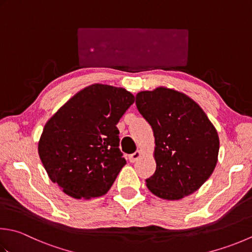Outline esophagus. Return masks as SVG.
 I'll list each match as a JSON object with an SVG mask.
<instances>
[{
    "mask_svg": "<svg viewBox=\"0 0 252 252\" xmlns=\"http://www.w3.org/2000/svg\"><path fill=\"white\" fill-rule=\"evenodd\" d=\"M141 156H142V153L140 151H136L135 153H133V154L129 156V160L131 162H135L137 159H140Z\"/></svg>",
    "mask_w": 252,
    "mask_h": 252,
    "instance_id": "1",
    "label": "esophagus"
}]
</instances>
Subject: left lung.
I'll use <instances>...</instances> for the list:
<instances>
[{
    "mask_svg": "<svg viewBox=\"0 0 252 252\" xmlns=\"http://www.w3.org/2000/svg\"><path fill=\"white\" fill-rule=\"evenodd\" d=\"M137 110L155 136L156 170L146 186L155 195L179 200L210 178L220 140L202 108L185 94L158 87L135 96Z\"/></svg>",
    "mask_w": 252,
    "mask_h": 252,
    "instance_id": "1",
    "label": "left lung"
}]
</instances>
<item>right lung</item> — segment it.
I'll list each match as a JSON object with an SVG mask.
<instances>
[{
  "label": "right lung",
  "mask_w": 252,
  "mask_h": 252,
  "mask_svg": "<svg viewBox=\"0 0 252 252\" xmlns=\"http://www.w3.org/2000/svg\"><path fill=\"white\" fill-rule=\"evenodd\" d=\"M134 102L125 88H84L44 126L38 152L49 178L73 198H97L126 164L119 150L121 117Z\"/></svg>",
  "instance_id": "1"
}]
</instances>
